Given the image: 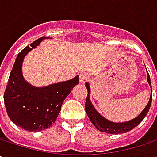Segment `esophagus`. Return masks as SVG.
<instances>
[{"instance_id": "esophagus-1", "label": "esophagus", "mask_w": 157, "mask_h": 157, "mask_svg": "<svg viewBox=\"0 0 157 157\" xmlns=\"http://www.w3.org/2000/svg\"><path fill=\"white\" fill-rule=\"evenodd\" d=\"M88 77H89V75L87 73H85V72L81 73L80 74V75H79V81H80V82H81V83H83L84 82L87 80Z\"/></svg>"}]
</instances>
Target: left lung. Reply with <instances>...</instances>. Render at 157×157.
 <instances>
[{"instance_id": "1", "label": "left lung", "mask_w": 157, "mask_h": 157, "mask_svg": "<svg viewBox=\"0 0 157 157\" xmlns=\"http://www.w3.org/2000/svg\"><path fill=\"white\" fill-rule=\"evenodd\" d=\"M147 82H149L151 88V82H150V77L148 73V79ZM86 88L88 89V95L86 98V103H85V110L86 113L89 116V120L91 122L94 124L98 130H100L101 132L109 133V134H122V133H126L128 131H130L135 127H136L140 122L143 120V118L146 116L149 110V108L151 105V101H152V95H150V98H149V102L147 106L145 107V109H143V112L136 116L135 119H132L128 122H120V123H116V122H113L107 120L103 116H101L95 110L93 104L90 101V98H89V94H90V88H89V84L87 82L85 84ZM151 92H152V88H151Z\"/></svg>"}]
</instances>
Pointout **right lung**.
Listing matches in <instances>:
<instances>
[{
  "mask_svg": "<svg viewBox=\"0 0 157 157\" xmlns=\"http://www.w3.org/2000/svg\"><path fill=\"white\" fill-rule=\"evenodd\" d=\"M45 39L41 37L20 52L4 92V103L10 120L27 131L50 128L60 113L62 102L79 83V76L67 82L36 88L23 78L21 66L25 56Z\"/></svg>",
  "mask_w": 157,
  "mask_h": 157,
  "instance_id": "add662e5",
  "label": "right lung"
}]
</instances>
